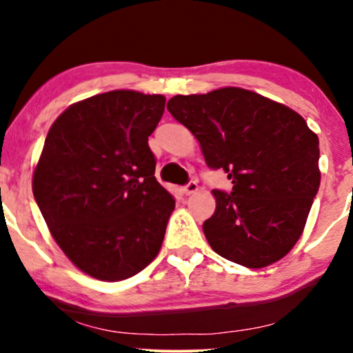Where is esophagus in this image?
I'll return each mask as SVG.
<instances>
[{
    "instance_id": "1",
    "label": "esophagus",
    "mask_w": 353,
    "mask_h": 353,
    "mask_svg": "<svg viewBox=\"0 0 353 353\" xmlns=\"http://www.w3.org/2000/svg\"><path fill=\"white\" fill-rule=\"evenodd\" d=\"M197 191V183L196 181H190L186 186H183V194L185 196H191Z\"/></svg>"
}]
</instances>
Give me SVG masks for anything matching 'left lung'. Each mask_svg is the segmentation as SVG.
Listing matches in <instances>:
<instances>
[{"label":"left lung","mask_w":353,"mask_h":353,"mask_svg":"<svg viewBox=\"0 0 353 353\" xmlns=\"http://www.w3.org/2000/svg\"><path fill=\"white\" fill-rule=\"evenodd\" d=\"M173 119L201 144L205 163L225 170L231 192L202 230L210 248L248 268L283 259L301 238L320 188V141L302 115L254 91L214 90L173 96Z\"/></svg>","instance_id":"left-lung-1"}]
</instances>
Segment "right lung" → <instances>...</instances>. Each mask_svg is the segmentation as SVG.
I'll list each match as a JSON object with an SVG mask.
<instances>
[{
	"instance_id": "obj_1",
	"label": "right lung",
	"mask_w": 353,
	"mask_h": 353,
	"mask_svg": "<svg viewBox=\"0 0 353 353\" xmlns=\"http://www.w3.org/2000/svg\"><path fill=\"white\" fill-rule=\"evenodd\" d=\"M163 109L162 94L115 90L69 105L48 132L33 196L67 259L101 281L133 276L161 250L175 199L148 138Z\"/></svg>"
}]
</instances>
